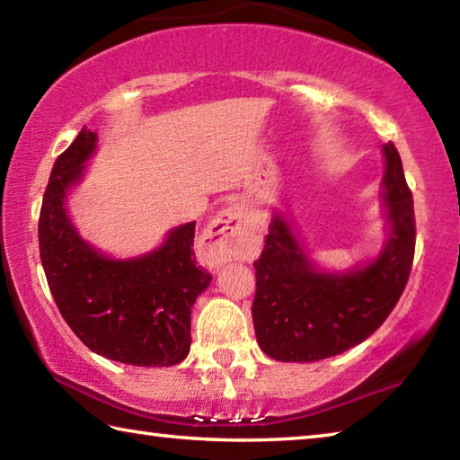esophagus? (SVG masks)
Segmentation results:
<instances>
[{
	"mask_svg": "<svg viewBox=\"0 0 460 460\" xmlns=\"http://www.w3.org/2000/svg\"><path fill=\"white\" fill-rule=\"evenodd\" d=\"M207 239L213 261L221 263L231 258H239L247 245V221L241 208H223L208 225Z\"/></svg>",
	"mask_w": 460,
	"mask_h": 460,
	"instance_id": "1",
	"label": "esophagus"
}]
</instances>
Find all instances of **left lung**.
Here are the masks:
<instances>
[{"instance_id":"left-lung-1","label":"left lung","mask_w":460,"mask_h":460,"mask_svg":"<svg viewBox=\"0 0 460 460\" xmlns=\"http://www.w3.org/2000/svg\"><path fill=\"white\" fill-rule=\"evenodd\" d=\"M384 205L392 233L377 260L324 274L308 260L288 223L274 215L255 268L252 306L261 351L308 363L339 355L376 332L408 284L416 247L414 199L395 146H384Z\"/></svg>"}]
</instances>
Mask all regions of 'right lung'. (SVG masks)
I'll return each instance as SVG.
<instances>
[{"label": "right lung", "instance_id": "right-lung-1", "mask_svg": "<svg viewBox=\"0 0 460 460\" xmlns=\"http://www.w3.org/2000/svg\"><path fill=\"white\" fill-rule=\"evenodd\" d=\"M97 134L83 128L54 162L38 241L62 318L91 351L137 367H170L190 351V310L211 274L197 266L194 225L168 233L162 247L111 260L84 241L66 215V190L81 181Z\"/></svg>", "mask_w": 460, "mask_h": 460}]
</instances>
